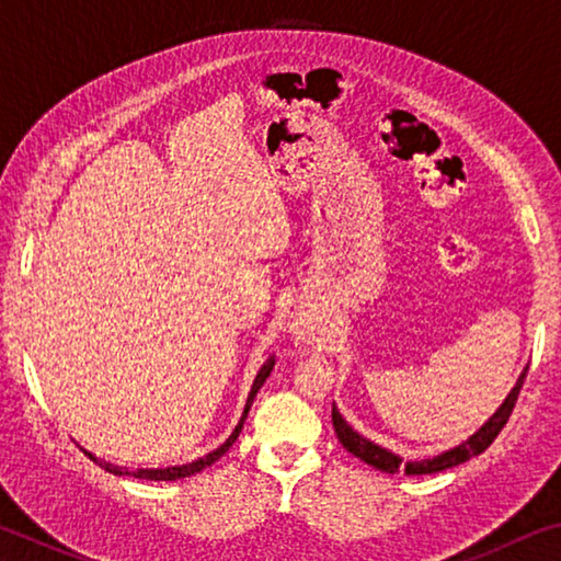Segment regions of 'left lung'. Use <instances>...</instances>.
<instances>
[{
    "mask_svg": "<svg viewBox=\"0 0 561 561\" xmlns=\"http://www.w3.org/2000/svg\"><path fill=\"white\" fill-rule=\"evenodd\" d=\"M527 368H529V366H527ZM527 368L519 374L515 388H512L505 401H502V405L497 408L495 413H492L490 421H488L485 425H482V428H480L478 433L470 435V438L465 440V443L455 445V448L445 450V453H440V455H435V458H425V460H403V458H398L396 453L386 450V448H381V445H376V443H371V440H366L364 435H358V433H356L354 428H351V425L344 421V417H341V413L336 411V405L331 408V421H334V431H336V435H339V443L344 445V448H346L351 455H356V458H360L364 462L374 465L376 470H383V472H391V474H393V472H405V474H431V472H440V470L455 468V465L470 460V458H474V455L485 453V450L490 448L492 440L497 438L500 431L505 428V423L510 421L512 408H515V403H517L519 388H522V383H525Z\"/></svg>",
    "mask_w": 561,
    "mask_h": 561,
    "instance_id": "obj_1",
    "label": "left lung"
}]
</instances>
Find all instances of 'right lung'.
<instances>
[{
    "mask_svg": "<svg viewBox=\"0 0 561 561\" xmlns=\"http://www.w3.org/2000/svg\"><path fill=\"white\" fill-rule=\"evenodd\" d=\"M272 368H274V356H270L267 360H264V366L260 368V374H257V378H254V383H252V391H250V396H247V403H244V411H242V417H240V423L234 425V431H232V435L230 438H227L220 448L217 450H213V453H207L205 458H197V460H193V462H187V465H173V468H138V470H128V468H118V465H113V462H106V460H99L96 455H91L89 453V458L96 462V465H101L103 470H108V472H113V474H133V478H138V480H180V478H190V474H195V472H201V470H205L207 465H213L215 460H220L222 455L232 448V443L237 440V435L242 433V425H244V417H247V413H250V408H252V401H254V396H257V391L262 388V383L267 381L270 378V374H272Z\"/></svg>",
    "mask_w": 561,
    "mask_h": 561,
    "instance_id": "1",
    "label": "right lung"
}]
</instances>
